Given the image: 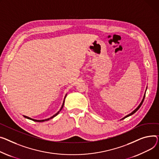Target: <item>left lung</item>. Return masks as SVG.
Returning <instances> with one entry per match:
<instances>
[{"label": "left lung", "mask_w": 159, "mask_h": 159, "mask_svg": "<svg viewBox=\"0 0 159 159\" xmlns=\"http://www.w3.org/2000/svg\"><path fill=\"white\" fill-rule=\"evenodd\" d=\"M144 98H145V94H144V98H143V99L142 102H141V103L139 104V106H138V107H137V108H136V109H135V110H134V111H133V112H132V113H130V114H129V115H127V116H125V117L124 118H123V119H125V118H127V117H129V116H131L132 114H134V113H135V112H136V111H137V110H138V109H139V108L141 107V105L143 104V101H144Z\"/></svg>", "instance_id": "obj_1"}]
</instances>
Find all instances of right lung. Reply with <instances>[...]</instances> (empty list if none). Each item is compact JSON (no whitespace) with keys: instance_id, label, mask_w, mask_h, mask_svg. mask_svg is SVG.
Listing matches in <instances>:
<instances>
[{"instance_id":"right-lung-1","label":"right lung","mask_w":159,"mask_h":159,"mask_svg":"<svg viewBox=\"0 0 159 159\" xmlns=\"http://www.w3.org/2000/svg\"><path fill=\"white\" fill-rule=\"evenodd\" d=\"M65 98H66V97H65ZM64 103H65V100H64V102H63V103H62V107H61V109H60V111L58 112H57L55 115H54L52 116V117H51L50 118H48V119H47V120H34V119H32V118H29V117H27V116H24V117H25V118H27V119H29V120H33V121H37V122H43V121H47V120H50V119H51V118H54V117H55L56 116H57L58 114H59V112L61 111V109H62V107H63V105H64Z\"/></svg>"}]
</instances>
